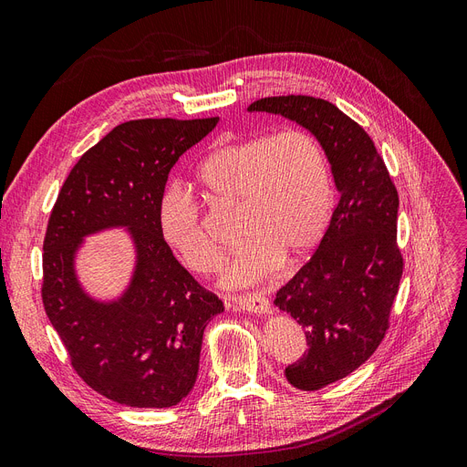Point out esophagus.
I'll return each instance as SVG.
<instances>
[{
    "mask_svg": "<svg viewBox=\"0 0 467 467\" xmlns=\"http://www.w3.org/2000/svg\"><path fill=\"white\" fill-rule=\"evenodd\" d=\"M233 304L240 312H252L257 316H264L269 312V300L264 295H244V296H234Z\"/></svg>",
    "mask_w": 467,
    "mask_h": 467,
    "instance_id": "obj_1",
    "label": "esophagus"
}]
</instances>
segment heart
<instances>
[{"mask_svg": "<svg viewBox=\"0 0 467 467\" xmlns=\"http://www.w3.org/2000/svg\"><path fill=\"white\" fill-rule=\"evenodd\" d=\"M196 179L213 205H238L243 240L223 265L221 283L243 288L267 279L281 260L292 264L314 250L333 210L331 167L316 136L300 129L260 134L215 148ZM158 224L165 244L192 271L215 267L219 248L207 236L200 207L179 184L160 198Z\"/></svg>", "mask_w": 467, "mask_h": 467, "instance_id": "obj_1", "label": "heart"}]
</instances>
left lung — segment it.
<instances>
[{
    "label": "left lung",
    "mask_w": 467,
    "mask_h": 467,
    "mask_svg": "<svg viewBox=\"0 0 467 467\" xmlns=\"http://www.w3.org/2000/svg\"><path fill=\"white\" fill-rule=\"evenodd\" d=\"M248 111L283 115L312 132L338 192L316 254L273 302L307 340V352L285 369L288 383L317 390L366 364L385 338L404 269L396 246L399 192L369 134L331 101L273 96Z\"/></svg>",
    "instance_id": "1"
}]
</instances>
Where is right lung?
Returning a JSON list of instances; mask_svg holds the SVG:
<instances>
[{
	"instance_id": "add662e5",
	"label": "right lung",
	"mask_w": 467,
	"mask_h": 467,
	"mask_svg": "<svg viewBox=\"0 0 467 467\" xmlns=\"http://www.w3.org/2000/svg\"><path fill=\"white\" fill-rule=\"evenodd\" d=\"M219 123L138 119L115 127L68 172L44 238L46 314L82 381L130 408H171L192 390L207 323L223 302L194 281L161 238L169 171ZM123 228L135 248L126 290L85 292L76 255L88 235Z\"/></svg>"
}]
</instances>
